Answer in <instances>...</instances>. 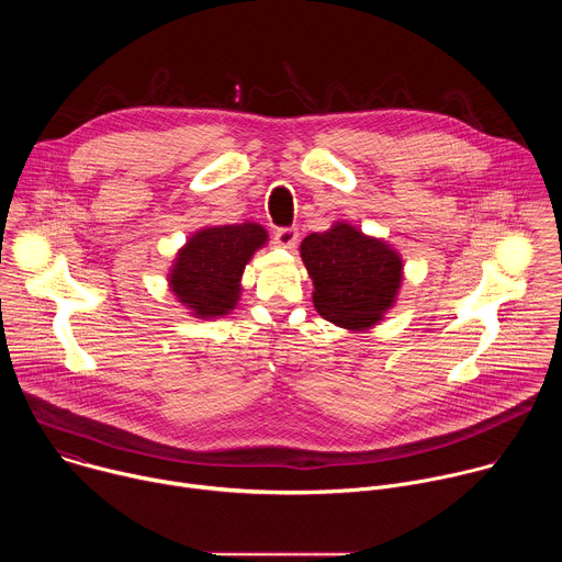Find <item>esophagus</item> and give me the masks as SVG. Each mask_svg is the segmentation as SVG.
I'll list each match as a JSON object with an SVG mask.
<instances>
[{
    "mask_svg": "<svg viewBox=\"0 0 562 562\" xmlns=\"http://www.w3.org/2000/svg\"><path fill=\"white\" fill-rule=\"evenodd\" d=\"M297 237H300V233H297L295 226H282V228H278L276 235H273L276 245L282 247V249H293V247L297 245Z\"/></svg>",
    "mask_w": 562,
    "mask_h": 562,
    "instance_id": "esophagus-1",
    "label": "esophagus"
}]
</instances>
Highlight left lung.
<instances>
[{
  "label": "left lung",
  "instance_id": "1",
  "mask_svg": "<svg viewBox=\"0 0 562 562\" xmlns=\"http://www.w3.org/2000/svg\"><path fill=\"white\" fill-rule=\"evenodd\" d=\"M300 254L313 278L317 313L345 329L375 325L403 280L397 254L349 224L311 233L302 239Z\"/></svg>",
  "mask_w": 562,
  "mask_h": 562
}]
</instances>
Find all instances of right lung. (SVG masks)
<instances>
[{"label":"right lung","mask_w":562,"mask_h":562,"mask_svg":"<svg viewBox=\"0 0 562 562\" xmlns=\"http://www.w3.org/2000/svg\"><path fill=\"white\" fill-rule=\"evenodd\" d=\"M267 243L260 224H228L195 233L180 251L171 286L200 317L224 315L237 302L239 278L254 251Z\"/></svg>","instance_id":"obj_1"}]
</instances>
